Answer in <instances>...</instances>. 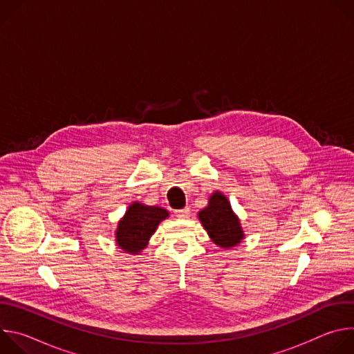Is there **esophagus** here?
Listing matches in <instances>:
<instances>
[{"instance_id":"34e87169","label":"esophagus","mask_w":354,"mask_h":354,"mask_svg":"<svg viewBox=\"0 0 354 354\" xmlns=\"http://www.w3.org/2000/svg\"><path fill=\"white\" fill-rule=\"evenodd\" d=\"M175 216H176L178 218H186V217L189 216V207H185V209H182V210H176V212H175Z\"/></svg>"}]
</instances>
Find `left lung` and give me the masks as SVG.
<instances>
[{
	"label": "left lung",
	"mask_w": 354,
	"mask_h": 354,
	"mask_svg": "<svg viewBox=\"0 0 354 354\" xmlns=\"http://www.w3.org/2000/svg\"><path fill=\"white\" fill-rule=\"evenodd\" d=\"M197 217L213 242L224 249L236 246L245 236L239 218L221 192H214L210 196L207 207L198 212Z\"/></svg>",
	"instance_id": "1"
}]
</instances>
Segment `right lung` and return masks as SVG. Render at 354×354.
<instances>
[{
	"label": "right lung",
	"mask_w": 354,
	"mask_h": 354,
	"mask_svg": "<svg viewBox=\"0 0 354 354\" xmlns=\"http://www.w3.org/2000/svg\"><path fill=\"white\" fill-rule=\"evenodd\" d=\"M169 213L157 206H145L138 201L131 203L118 224L116 243L127 254L138 255Z\"/></svg>",
	"instance_id": "obj_1"
}]
</instances>
